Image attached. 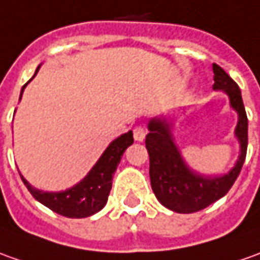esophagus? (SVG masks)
Wrapping results in <instances>:
<instances>
[{
    "label": "esophagus",
    "mask_w": 260,
    "mask_h": 260,
    "mask_svg": "<svg viewBox=\"0 0 260 260\" xmlns=\"http://www.w3.org/2000/svg\"><path fill=\"white\" fill-rule=\"evenodd\" d=\"M146 137V129L142 128V126H137L135 129H134V138H135V141L138 142H142Z\"/></svg>",
    "instance_id": "1"
}]
</instances>
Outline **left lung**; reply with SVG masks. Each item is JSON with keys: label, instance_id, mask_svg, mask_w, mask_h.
Listing matches in <instances>:
<instances>
[{"label": "left lung", "instance_id": "obj_1", "mask_svg": "<svg viewBox=\"0 0 260 260\" xmlns=\"http://www.w3.org/2000/svg\"><path fill=\"white\" fill-rule=\"evenodd\" d=\"M213 89L223 91L229 104L238 112L235 137L241 145V155L235 167L220 176H205L188 167L175 144L174 122L165 116L152 118L145 144L149 153V178L156 199L165 208L178 213H193L225 197L241 174L248 149V116L238 84L219 65L213 63Z\"/></svg>", "mask_w": 260, "mask_h": 260}]
</instances>
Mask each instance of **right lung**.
<instances>
[{
	"instance_id": "add662e5",
	"label": "right lung",
	"mask_w": 260,
	"mask_h": 260,
	"mask_svg": "<svg viewBox=\"0 0 260 260\" xmlns=\"http://www.w3.org/2000/svg\"><path fill=\"white\" fill-rule=\"evenodd\" d=\"M38 70H40V67L35 71V75H37ZM28 82L22 86L21 96H22V92H24L25 86L28 85ZM21 96H19V100H21ZM132 144H134L132 131L114 139L85 178L67 190L44 192V190L35 189L28 183V181L22 175H21V179L26 186V189L31 192V195L38 202H41L42 205L49 208L51 211L56 212L62 216H67V218H86V216H91L93 213L100 212L105 206L111 188H112V178L115 174L116 167L121 162V158H122L123 152L126 151V148Z\"/></svg>"
}]
</instances>
